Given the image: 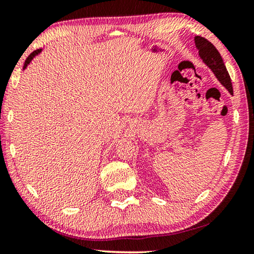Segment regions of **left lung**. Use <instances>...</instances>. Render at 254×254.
Returning <instances> with one entry per match:
<instances>
[{
	"label": "left lung",
	"mask_w": 254,
	"mask_h": 254,
	"mask_svg": "<svg viewBox=\"0 0 254 254\" xmlns=\"http://www.w3.org/2000/svg\"><path fill=\"white\" fill-rule=\"evenodd\" d=\"M195 44L203 62L213 70L215 76L217 77V79L221 81L223 86H225L227 91L233 94L231 77L226 70L224 62H223L222 56L218 53V50L215 48L212 42L199 36L195 37Z\"/></svg>",
	"instance_id": "left-lung-1"
}]
</instances>
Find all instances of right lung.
Wrapping results in <instances>:
<instances>
[{"instance_id":"add662e5","label":"right lung","mask_w":254,"mask_h":254,"mask_svg":"<svg viewBox=\"0 0 254 254\" xmlns=\"http://www.w3.org/2000/svg\"><path fill=\"white\" fill-rule=\"evenodd\" d=\"M40 51H41L40 49H38V50H34V51H33V53H31V54H30V55H29V57L27 58V60H25V63H24V67H23V68H25V67H27V66L29 65V63H30V62H31V60H32V58L34 57V56H36V55H38V54H39V53H40Z\"/></svg>"}]
</instances>
